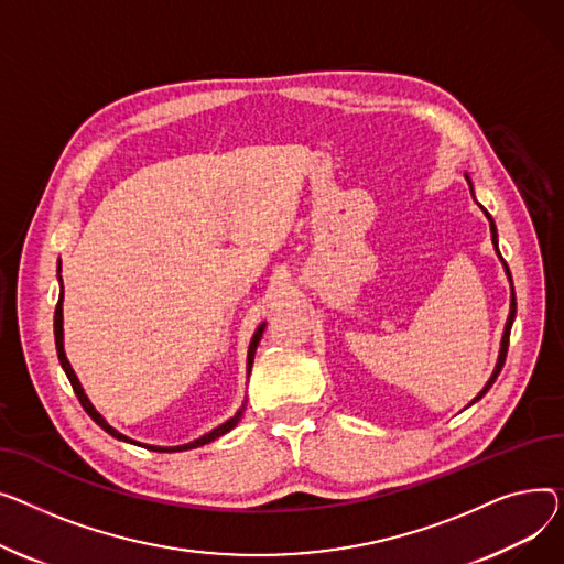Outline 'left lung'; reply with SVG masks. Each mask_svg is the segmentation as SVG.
<instances>
[{
    "instance_id": "left-lung-1",
    "label": "left lung",
    "mask_w": 564,
    "mask_h": 564,
    "mask_svg": "<svg viewBox=\"0 0 564 564\" xmlns=\"http://www.w3.org/2000/svg\"><path fill=\"white\" fill-rule=\"evenodd\" d=\"M467 182H469V186H471V180H469V175H467ZM482 212H485V216L489 218V229H491V243H494V248H496V254L501 257V252H499V241H496V225H494V218L487 214V209L485 207H480ZM501 261H503V267H506V273H508V280L512 282V278H510V269H508V263H506V259L501 257ZM514 314H517V297H514V289H512V297H510V316H508V321H506V329H503V339H501V350H499V361H496V367H494V373H491V378L487 380V384L482 387V391L476 395V399L471 401V403H476V401H480L482 395L489 391V387L494 384V380L499 378V373H501V369H503V364H506V355H508V344H510V329H512V321H514Z\"/></svg>"
}]
</instances>
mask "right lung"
<instances>
[{
  "label": "right lung",
  "instance_id": "right-lung-1",
  "mask_svg": "<svg viewBox=\"0 0 564 564\" xmlns=\"http://www.w3.org/2000/svg\"><path fill=\"white\" fill-rule=\"evenodd\" d=\"M58 273H61V261H58ZM58 282H61V275H58ZM263 327H267V323H261L257 329H254V335H252V339H250V346H248V376H250V371H252V361H254V352H257V346H259V339H261V335H263ZM54 341H56V352H58V361H61V367H63V371H65V376H68V380H70V384H73V389H75V393H77V399H79V403H82V408L86 410V414L102 427V430H107V433L111 435V437H116V440H120V442H129V444H139V446H143V448H150V451H156V453H177V451H191V448H197V446H205V444H209V442H214V440H218V437H223L225 433H229L231 427H235L239 421H241V416H243V410H246V405H241V410L231 416V419H227L225 423H220L218 427H214L212 433H207V435H203V437H197L195 442H188V444H182V446H150V444H141V442H134V440H129L127 435H122V433H118L116 427H111L107 421H105V416L99 414L95 408H93V403L88 401V395L84 393V389H82V384H79V380H77V376H75V371H73V367H70V361H68V357H65V350H63V284H61V293H58V303H56V312H54Z\"/></svg>",
  "mask_w": 564,
  "mask_h": 564
}]
</instances>
